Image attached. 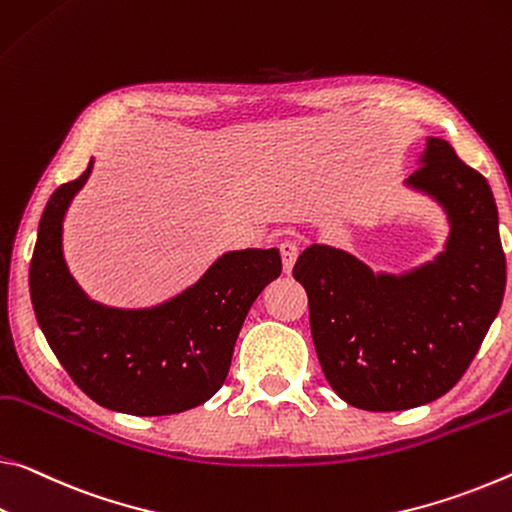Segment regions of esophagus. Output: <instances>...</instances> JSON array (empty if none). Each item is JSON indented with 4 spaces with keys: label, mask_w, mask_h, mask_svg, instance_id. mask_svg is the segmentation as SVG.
Returning <instances> with one entry per match:
<instances>
[{
    "label": "esophagus",
    "mask_w": 512,
    "mask_h": 512,
    "mask_svg": "<svg viewBox=\"0 0 512 512\" xmlns=\"http://www.w3.org/2000/svg\"><path fill=\"white\" fill-rule=\"evenodd\" d=\"M298 255H300V243L298 241L287 239V241L280 243V257H282V269H285V273H291V269H294Z\"/></svg>",
    "instance_id": "esophagus-1"
}]
</instances>
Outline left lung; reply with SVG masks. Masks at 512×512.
<instances>
[{
  "instance_id": "8db88e82",
  "label": "left lung",
  "mask_w": 512,
  "mask_h": 512,
  "mask_svg": "<svg viewBox=\"0 0 512 512\" xmlns=\"http://www.w3.org/2000/svg\"><path fill=\"white\" fill-rule=\"evenodd\" d=\"M421 161L408 184L440 200L451 221L435 262L394 278L344 250L310 246L294 266L321 369L360 410L440 399L472 364L504 300L506 255L488 180L444 139H428Z\"/></svg>"
}]
</instances>
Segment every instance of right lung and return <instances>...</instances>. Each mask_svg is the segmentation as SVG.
<instances>
[{"instance_id":"1","label":"right lung","mask_w":512,"mask_h":512,"mask_svg":"<svg viewBox=\"0 0 512 512\" xmlns=\"http://www.w3.org/2000/svg\"><path fill=\"white\" fill-rule=\"evenodd\" d=\"M61 184L40 216L29 264L31 303L47 344L102 408L136 417L177 415L223 387L243 319L282 271L280 250L223 255L196 285L154 310H111L88 300L61 253V223L91 175Z\"/></svg>"}]
</instances>
